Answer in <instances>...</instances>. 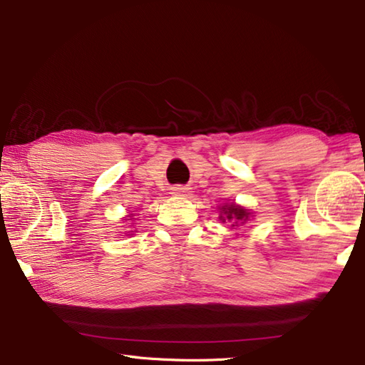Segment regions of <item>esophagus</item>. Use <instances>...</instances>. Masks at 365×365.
<instances>
[{"label": "esophagus", "mask_w": 365, "mask_h": 365, "mask_svg": "<svg viewBox=\"0 0 365 365\" xmlns=\"http://www.w3.org/2000/svg\"><path fill=\"white\" fill-rule=\"evenodd\" d=\"M190 193H191V191L187 187H180V185H177V187H172V195H175V196H188Z\"/></svg>", "instance_id": "1"}]
</instances>
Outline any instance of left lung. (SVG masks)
<instances>
[{
	"label": "left lung",
	"mask_w": 365,
	"mask_h": 365,
	"mask_svg": "<svg viewBox=\"0 0 365 365\" xmlns=\"http://www.w3.org/2000/svg\"><path fill=\"white\" fill-rule=\"evenodd\" d=\"M252 212H250L248 209H245L242 206L235 205V202H230V205H224L220 207V215L219 219L222 222H228L230 224V227H240L246 224L251 219Z\"/></svg>",
	"instance_id": "left-lung-1"
}]
</instances>
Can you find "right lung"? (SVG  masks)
Here are the masks:
<instances>
[{
	"instance_id": "add662e5",
	"label": "right lung",
	"mask_w": 365,
	"mask_h": 365,
	"mask_svg": "<svg viewBox=\"0 0 365 365\" xmlns=\"http://www.w3.org/2000/svg\"><path fill=\"white\" fill-rule=\"evenodd\" d=\"M125 220H132V215H130V219H125Z\"/></svg>"
}]
</instances>
